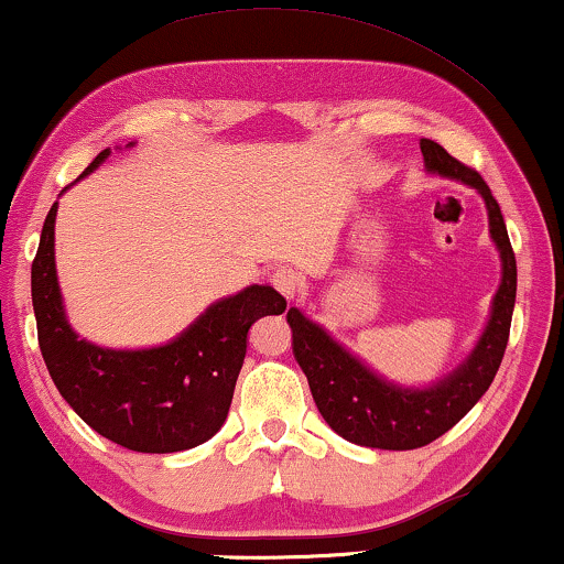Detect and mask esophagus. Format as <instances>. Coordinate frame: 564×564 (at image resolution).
<instances>
[{
  "label": "esophagus",
  "mask_w": 564,
  "mask_h": 564,
  "mask_svg": "<svg viewBox=\"0 0 564 564\" xmlns=\"http://www.w3.org/2000/svg\"><path fill=\"white\" fill-rule=\"evenodd\" d=\"M271 283H273L275 289H279L289 301L299 293V275L293 273L291 268H279V271H275V273L271 275Z\"/></svg>",
  "instance_id": "34e87169"
}]
</instances>
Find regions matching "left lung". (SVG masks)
Segmentation results:
<instances>
[{"mask_svg": "<svg viewBox=\"0 0 564 564\" xmlns=\"http://www.w3.org/2000/svg\"><path fill=\"white\" fill-rule=\"evenodd\" d=\"M424 169L432 176L475 188L486 202L488 232L501 258V283L480 337L467 358L430 386H403L365 365L337 343L322 324L289 308L293 355L306 372L314 403L339 437L372 449H416L449 432L494 383L509 343L517 304V258H513L501 206L478 171L455 161L440 142L422 138Z\"/></svg>", "mask_w": 564, "mask_h": 564, "instance_id": "left-lung-1", "label": "left lung"}]
</instances>
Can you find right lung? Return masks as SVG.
Segmentation results:
<instances>
[{"label": "right lung", "instance_id": "right-lung-1", "mask_svg": "<svg viewBox=\"0 0 564 564\" xmlns=\"http://www.w3.org/2000/svg\"><path fill=\"white\" fill-rule=\"evenodd\" d=\"M109 153L101 150L78 181ZM55 214L58 202L45 217L30 283L37 343L58 393L94 432L127 449L165 455L212 440L232 403L250 327L260 316L285 312V299L273 285L252 283L214 301L165 345L120 350L89 343L70 327L63 306Z\"/></svg>", "mask_w": 564, "mask_h": 564}]
</instances>
